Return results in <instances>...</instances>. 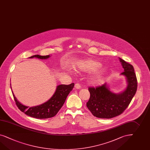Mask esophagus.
<instances>
[{"label": "esophagus", "instance_id": "1", "mask_svg": "<svg viewBox=\"0 0 150 150\" xmlns=\"http://www.w3.org/2000/svg\"><path fill=\"white\" fill-rule=\"evenodd\" d=\"M75 88L76 89H80L81 88V85L80 83H76L75 84Z\"/></svg>", "mask_w": 150, "mask_h": 150}]
</instances>
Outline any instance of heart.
<instances>
[{
    "label": "heart",
    "mask_w": 150,
    "mask_h": 150,
    "mask_svg": "<svg viewBox=\"0 0 150 150\" xmlns=\"http://www.w3.org/2000/svg\"><path fill=\"white\" fill-rule=\"evenodd\" d=\"M101 66L100 63L92 59H87L80 63L79 65V69L86 71H92L98 69ZM105 73V69L101 68L100 69L94 77V80L97 81L99 80L102 76Z\"/></svg>",
    "instance_id": "obj_1"
}]
</instances>
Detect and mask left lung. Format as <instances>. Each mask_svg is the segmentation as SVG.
I'll return each instance as SVG.
<instances>
[{
    "mask_svg": "<svg viewBox=\"0 0 150 150\" xmlns=\"http://www.w3.org/2000/svg\"><path fill=\"white\" fill-rule=\"evenodd\" d=\"M128 82L127 88L122 93L115 94L110 91L106 85L89 87V100L87 107L94 116L100 118H111L119 116L129 105L137 92L138 82L133 66L120 58Z\"/></svg>",
    "mask_w": 150,
    "mask_h": 150,
    "instance_id": "1",
    "label": "left lung"
}]
</instances>
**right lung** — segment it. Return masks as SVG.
I'll use <instances>...</instances> for the list:
<instances>
[{"label":"right lung","mask_w":150,"mask_h":150,"mask_svg":"<svg viewBox=\"0 0 150 150\" xmlns=\"http://www.w3.org/2000/svg\"><path fill=\"white\" fill-rule=\"evenodd\" d=\"M50 57L47 56H39L38 54L33 56L29 58L36 57L40 59H47ZM74 83L70 85H61L58 86L56 91L52 97L49 100L40 105L28 108V106L21 104L17 100L13 93H12L16 105L21 111L30 117L44 119L52 117L54 116L63 105L69 93L72 91Z\"/></svg>","instance_id":"obj_1"}]
</instances>
